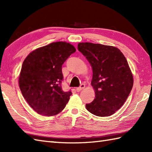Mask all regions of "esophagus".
Wrapping results in <instances>:
<instances>
[{"label": "esophagus", "instance_id": "obj_1", "mask_svg": "<svg viewBox=\"0 0 152 152\" xmlns=\"http://www.w3.org/2000/svg\"><path fill=\"white\" fill-rule=\"evenodd\" d=\"M83 88H85V84H84V83H82V84L80 85V87H78V88H76V91H80Z\"/></svg>", "mask_w": 152, "mask_h": 152}]
</instances>
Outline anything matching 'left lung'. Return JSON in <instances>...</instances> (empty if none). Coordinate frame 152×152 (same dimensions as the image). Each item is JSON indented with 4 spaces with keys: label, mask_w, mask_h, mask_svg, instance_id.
<instances>
[{
    "label": "left lung",
    "mask_w": 152,
    "mask_h": 152,
    "mask_svg": "<svg viewBox=\"0 0 152 152\" xmlns=\"http://www.w3.org/2000/svg\"><path fill=\"white\" fill-rule=\"evenodd\" d=\"M78 49L93 69L91 86L95 99L86 107L100 117L114 114L130 94L133 77L127 61L118 48L100 44L82 42Z\"/></svg>",
    "instance_id": "left-lung-1"
}]
</instances>
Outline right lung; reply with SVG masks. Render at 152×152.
I'll use <instances>...</instances> for the list:
<instances>
[{
	"label": "right lung",
	"instance_id": "right-lung-1",
	"mask_svg": "<svg viewBox=\"0 0 152 152\" xmlns=\"http://www.w3.org/2000/svg\"><path fill=\"white\" fill-rule=\"evenodd\" d=\"M75 51L72 44L57 42L38 48L25 58L19 78V88L38 114L55 115L65 107L72 92L61 88L62 65Z\"/></svg>",
	"mask_w": 152,
	"mask_h": 152
}]
</instances>
